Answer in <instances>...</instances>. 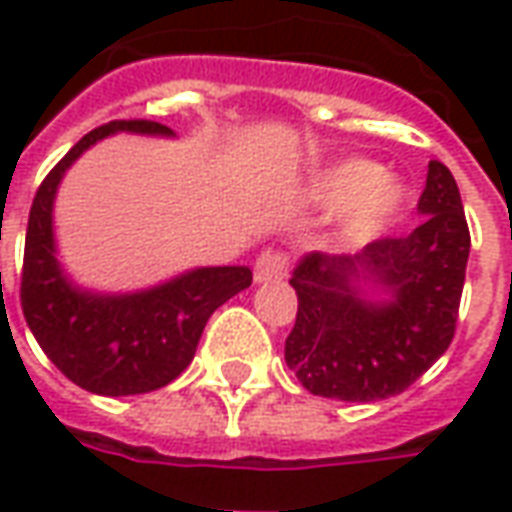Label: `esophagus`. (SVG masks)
<instances>
[{
    "label": "esophagus",
    "mask_w": 512,
    "mask_h": 512,
    "mask_svg": "<svg viewBox=\"0 0 512 512\" xmlns=\"http://www.w3.org/2000/svg\"><path fill=\"white\" fill-rule=\"evenodd\" d=\"M288 266H291V257L282 249H266L260 252L255 260V280L257 282H274L282 280L288 274Z\"/></svg>",
    "instance_id": "34e87169"
}]
</instances>
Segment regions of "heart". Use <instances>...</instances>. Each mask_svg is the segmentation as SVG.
<instances>
[{"mask_svg":"<svg viewBox=\"0 0 512 512\" xmlns=\"http://www.w3.org/2000/svg\"><path fill=\"white\" fill-rule=\"evenodd\" d=\"M327 196L335 202H357L355 227L360 232L374 230L399 205V188L393 182H380V169L366 160H352L332 174Z\"/></svg>","mask_w":512,"mask_h":512,"instance_id":"heart-1","label":"heart"}]
</instances>
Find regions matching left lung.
I'll list each match as a JSON object with an SVG mask.
<instances>
[{"label":"left lung","instance_id":"8db88e82","mask_svg":"<svg viewBox=\"0 0 512 512\" xmlns=\"http://www.w3.org/2000/svg\"><path fill=\"white\" fill-rule=\"evenodd\" d=\"M427 219L407 235L377 238L352 255H307L291 285L299 299L285 363L307 391L341 402H377L407 391L455 338L466 282V213L452 171L430 160L418 196ZM366 273L389 293L359 299L349 276Z\"/></svg>","mask_w":512,"mask_h":512}]
</instances>
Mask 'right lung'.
<instances>
[{
	"label": "right lung",
	"mask_w": 512,
	"mask_h": 512,
	"mask_svg": "<svg viewBox=\"0 0 512 512\" xmlns=\"http://www.w3.org/2000/svg\"><path fill=\"white\" fill-rule=\"evenodd\" d=\"M119 130L171 135L157 121L119 119L71 146L32 199L21 266V310L35 341L74 385L99 396L149 393L177 380L194 360L213 310L252 285L246 266H213L130 296H94L71 288L57 268L52 244L57 182L88 146Z\"/></svg>",
	"instance_id": "obj_1"
}]
</instances>
